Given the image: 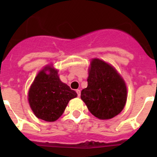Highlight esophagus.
Masks as SVG:
<instances>
[{
  "instance_id": "esophagus-1",
  "label": "esophagus",
  "mask_w": 157,
  "mask_h": 157,
  "mask_svg": "<svg viewBox=\"0 0 157 157\" xmlns=\"http://www.w3.org/2000/svg\"><path fill=\"white\" fill-rule=\"evenodd\" d=\"M76 92H77L78 97H80V90H76Z\"/></svg>"
}]
</instances>
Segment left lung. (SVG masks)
<instances>
[{
  "label": "left lung",
  "mask_w": 157,
  "mask_h": 157,
  "mask_svg": "<svg viewBox=\"0 0 157 157\" xmlns=\"http://www.w3.org/2000/svg\"><path fill=\"white\" fill-rule=\"evenodd\" d=\"M87 83L80 97L95 117L110 119L123 110L127 88L122 77L112 65L98 58L92 60Z\"/></svg>",
  "instance_id": "obj_1"
}]
</instances>
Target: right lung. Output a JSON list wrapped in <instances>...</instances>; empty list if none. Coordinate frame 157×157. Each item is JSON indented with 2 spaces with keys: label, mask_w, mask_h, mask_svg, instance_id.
<instances>
[{
  "label": "right lung",
  "mask_w": 157,
  "mask_h": 157,
  "mask_svg": "<svg viewBox=\"0 0 157 157\" xmlns=\"http://www.w3.org/2000/svg\"><path fill=\"white\" fill-rule=\"evenodd\" d=\"M77 96L74 90L61 81L58 71L48 65L35 78L29 88L28 100L38 118L55 121L64 113L69 101Z\"/></svg>",
  "instance_id": "right-lung-1"
}]
</instances>
